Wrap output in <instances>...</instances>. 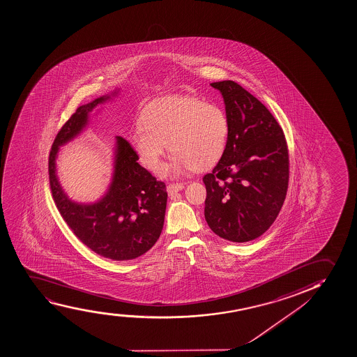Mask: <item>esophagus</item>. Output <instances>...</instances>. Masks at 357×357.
<instances>
[{
  "instance_id": "34e87169",
  "label": "esophagus",
  "mask_w": 357,
  "mask_h": 357,
  "mask_svg": "<svg viewBox=\"0 0 357 357\" xmlns=\"http://www.w3.org/2000/svg\"><path fill=\"white\" fill-rule=\"evenodd\" d=\"M184 189V185L181 184V183H176V184H168L167 185V192L169 196H173V195L178 192V191H181V190Z\"/></svg>"
}]
</instances>
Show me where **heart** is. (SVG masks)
Segmentation results:
<instances>
[{
	"instance_id": "heart-1",
	"label": "heart",
	"mask_w": 357,
	"mask_h": 357,
	"mask_svg": "<svg viewBox=\"0 0 357 357\" xmlns=\"http://www.w3.org/2000/svg\"><path fill=\"white\" fill-rule=\"evenodd\" d=\"M229 119L215 102L173 96L150 103L141 115V128L130 143L138 159L151 172H162L165 156L174 153L168 172L181 176L204 169L222 158L229 138Z\"/></svg>"
}]
</instances>
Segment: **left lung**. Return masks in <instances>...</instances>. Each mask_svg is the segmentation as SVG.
I'll list each match as a JSON object with an SVG mask.
<instances>
[{"label":"left lung","instance_id":"1","mask_svg":"<svg viewBox=\"0 0 357 357\" xmlns=\"http://www.w3.org/2000/svg\"><path fill=\"white\" fill-rule=\"evenodd\" d=\"M211 85L222 93L231 131L222 158L203 176L204 218L219 237L250 242L272 226L287 197V139L271 112L239 84Z\"/></svg>","mask_w":357,"mask_h":357}]
</instances>
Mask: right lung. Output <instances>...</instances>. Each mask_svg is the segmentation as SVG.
Instances as JSON below:
<instances>
[{"label":"right lung","mask_w":357,"mask_h":357,"mask_svg":"<svg viewBox=\"0 0 357 357\" xmlns=\"http://www.w3.org/2000/svg\"><path fill=\"white\" fill-rule=\"evenodd\" d=\"M108 98L98 97L77 108L60 128L49 153V185L62 219L80 242L106 259L128 261L146 254L159 239L167 203L166 184L137 162L139 159L132 146L120 136L113 181L100 202H72L55 174L59 146L77 136L88 123L89 113Z\"/></svg>","instance_id":"add662e5"}]
</instances>
